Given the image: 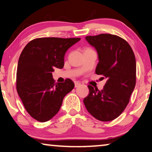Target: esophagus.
I'll use <instances>...</instances> for the list:
<instances>
[{
    "instance_id": "obj_1",
    "label": "esophagus",
    "mask_w": 152,
    "mask_h": 152,
    "mask_svg": "<svg viewBox=\"0 0 152 152\" xmlns=\"http://www.w3.org/2000/svg\"><path fill=\"white\" fill-rule=\"evenodd\" d=\"M80 86H81L80 82H78V81H75V88H77Z\"/></svg>"
}]
</instances>
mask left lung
I'll return each instance as SVG.
<instances>
[{"label": "left lung", "instance_id": "1", "mask_svg": "<svg viewBox=\"0 0 152 152\" xmlns=\"http://www.w3.org/2000/svg\"><path fill=\"white\" fill-rule=\"evenodd\" d=\"M86 40L96 50L99 58L96 73L107 79L103 90L88 86L90 92L83 99L88 111L94 118L108 122L124 110L136 83V60L124 39L111 34L87 36Z\"/></svg>", "mask_w": 152, "mask_h": 152}]
</instances>
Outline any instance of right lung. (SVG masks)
Listing matches in <instances>:
<instances>
[{
    "label": "right lung",
    "mask_w": 152,
    "mask_h": 152,
    "mask_svg": "<svg viewBox=\"0 0 152 152\" xmlns=\"http://www.w3.org/2000/svg\"><path fill=\"white\" fill-rule=\"evenodd\" d=\"M80 38H39L26 45L19 58L16 88L26 110L41 122L56 115L64 97L73 89L70 79L54 83L53 69H61L67 50Z\"/></svg>",
    "instance_id": "obj_1"
}]
</instances>
